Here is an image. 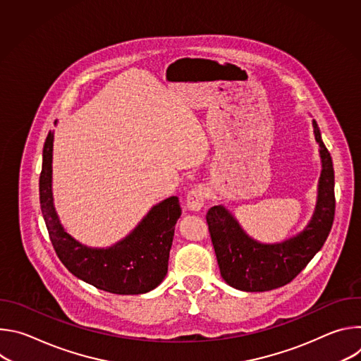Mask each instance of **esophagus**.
Instances as JSON below:
<instances>
[{
	"label": "esophagus",
	"instance_id": "34e87169",
	"mask_svg": "<svg viewBox=\"0 0 361 361\" xmlns=\"http://www.w3.org/2000/svg\"><path fill=\"white\" fill-rule=\"evenodd\" d=\"M205 201V190L202 185H195L185 197V207L190 212H200Z\"/></svg>",
	"mask_w": 361,
	"mask_h": 361
}]
</instances>
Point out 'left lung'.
<instances>
[{
    "instance_id": "1",
    "label": "left lung",
    "mask_w": 361,
    "mask_h": 361,
    "mask_svg": "<svg viewBox=\"0 0 361 361\" xmlns=\"http://www.w3.org/2000/svg\"><path fill=\"white\" fill-rule=\"evenodd\" d=\"M320 147L322 173L312 220L298 234L266 244L250 237L223 204L207 213V224L224 281L241 291H269L288 284L326 243L334 220V169L320 128L313 120Z\"/></svg>"
}]
</instances>
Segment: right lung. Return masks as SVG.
Here are the masks:
<instances>
[{
	"mask_svg": "<svg viewBox=\"0 0 361 361\" xmlns=\"http://www.w3.org/2000/svg\"><path fill=\"white\" fill-rule=\"evenodd\" d=\"M53 142L48 133L42 149L39 204L49 240L61 263L82 281L114 294H144L156 288L169 270L174 228L181 216L178 197L152 205L138 226L107 248H92L73 238L60 223L53 197Z\"/></svg>",
	"mask_w": 361,
	"mask_h": 361,
	"instance_id": "right-lung-1",
	"label": "right lung"
}]
</instances>
